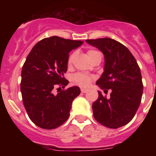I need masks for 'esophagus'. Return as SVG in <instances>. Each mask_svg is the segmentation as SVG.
Returning a JSON list of instances; mask_svg holds the SVG:
<instances>
[{"mask_svg": "<svg viewBox=\"0 0 156 156\" xmlns=\"http://www.w3.org/2000/svg\"><path fill=\"white\" fill-rule=\"evenodd\" d=\"M88 90L87 89H84V88H81V92H82L83 94L86 93V92H87Z\"/></svg>", "mask_w": 156, "mask_h": 156, "instance_id": "34e87169", "label": "esophagus"}]
</instances>
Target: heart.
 I'll use <instances>...</instances> for the list:
<instances>
[{
	"mask_svg": "<svg viewBox=\"0 0 156 156\" xmlns=\"http://www.w3.org/2000/svg\"><path fill=\"white\" fill-rule=\"evenodd\" d=\"M98 54H100V52H98V51L95 50H89L87 51L88 56L90 57V59L93 58L96 55ZM74 57H75V53L71 54L68 58V65L69 66H71L72 63L73 62ZM94 80L93 76L88 75L87 73H75L73 77H72V80L74 83L79 85L80 87H88L90 84V83L92 82V80Z\"/></svg>",
	"mask_w": 156,
	"mask_h": 156,
	"instance_id": "heart-1",
	"label": "heart"
}]
</instances>
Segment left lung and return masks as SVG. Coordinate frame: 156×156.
<instances>
[{
    "label": "left lung",
    "instance_id": "8db88e82",
    "mask_svg": "<svg viewBox=\"0 0 156 156\" xmlns=\"http://www.w3.org/2000/svg\"><path fill=\"white\" fill-rule=\"evenodd\" d=\"M86 42L105 56L104 72L96 84L104 91L112 90L109 98L98 91V98L92 105L94 117L106 127H121L131 121L140 104L143 83L140 68L129 49L115 40L99 38Z\"/></svg>",
    "mask_w": 156,
    "mask_h": 156
}]
</instances>
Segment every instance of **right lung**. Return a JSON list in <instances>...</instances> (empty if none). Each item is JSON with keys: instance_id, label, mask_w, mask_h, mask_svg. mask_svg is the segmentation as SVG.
I'll list each match as a JSON object with an SVG mask.
<instances>
[{"instance_id": "add662e5", "label": "right lung", "mask_w": 156, "mask_h": 156, "mask_svg": "<svg viewBox=\"0 0 156 156\" xmlns=\"http://www.w3.org/2000/svg\"><path fill=\"white\" fill-rule=\"evenodd\" d=\"M83 43L54 36L36 44L27 56L22 69L20 88L25 108L37 126L55 129L68 119L73 101L80 89L72 87L57 94L53 90L68 84L63 76L68 68L69 53Z\"/></svg>"}]
</instances>
